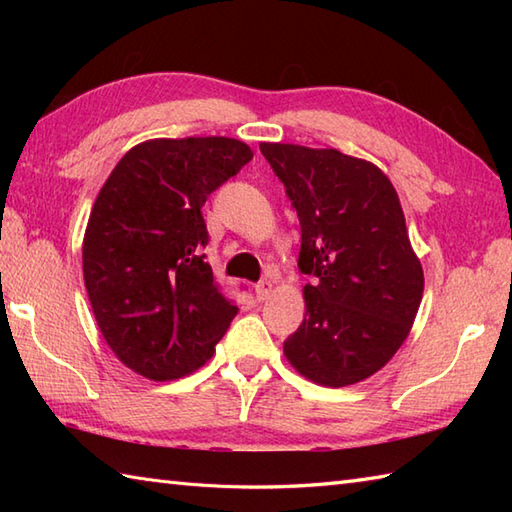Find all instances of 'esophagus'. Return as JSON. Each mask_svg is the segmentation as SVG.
<instances>
[{"mask_svg": "<svg viewBox=\"0 0 512 512\" xmlns=\"http://www.w3.org/2000/svg\"><path fill=\"white\" fill-rule=\"evenodd\" d=\"M273 290H275V284L270 279H264V281H259V284L255 286V295H257V299H268L270 295H273Z\"/></svg>", "mask_w": 512, "mask_h": 512, "instance_id": "esophagus-1", "label": "esophagus"}]
</instances>
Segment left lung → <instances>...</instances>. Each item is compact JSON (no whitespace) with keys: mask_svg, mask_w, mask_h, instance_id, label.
<instances>
[{"mask_svg":"<svg viewBox=\"0 0 512 512\" xmlns=\"http://www.w3.org/2000/svg\"><path fill=\"white\" fill-rule=\"evenodd\" d=\"M301 224L306 319L284 356L323 387L376 374L411 332L424 275L394 184L374 162L290 143H259Z\"/></svg>","mask_w":512,"mask_h":512,"instance_id":"8db88e82","label":"left lung"}]
</instances>
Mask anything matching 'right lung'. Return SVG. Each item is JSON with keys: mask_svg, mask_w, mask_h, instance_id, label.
I'll use <instances>...</instances> for the list:
<instances>
[{"mask_svg": "<svg viewBox=\"0 0 512 512\" xmlns=\"http://www.w3.org/2000/svg\"><path fill=\"white\" fill-rule=\"evenodd\" d=\"M253 158L226 136L151 138L118 160L83 235V279L105 343L156 383L200 369L237 306L202 248L206 198Z\"/></svg>", "mask_w": 512, "mask_h": 512, "instance_id": "obj_1", "label": "right lung"}]
</instances>
